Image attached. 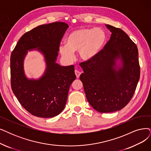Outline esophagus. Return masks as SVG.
I'll return each instance as SVG.
<instances>
[{
  "mask_svg": "<svg viewBox=\"0 0 151 151\" xmlns=\"http://www.w3.org/2000/svg\"><path fill=\"white\" fill-rule=\"evenodd\" d=\"M81 74V72L79 70H75V74H76V76L77 79H78V78H79Z\"/></svg>",
  "mask_w": 151,
  "mask_h": 151,
  "instance_id": "1",
  "label": "esophagus"
}]
</instances>
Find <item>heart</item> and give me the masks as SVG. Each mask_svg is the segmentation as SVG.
<instances>
[{
	"label": "heart",
	"mask_w": 151,
	"mask_h": 151,
	"mask_svg": "<svg viewBox=\"0 0 151 151\" xmlns=\"http://www.w3.org/2000/svg\"><path fill=\"white\" fill-rule=\"evenodd\" d=\"M106 40L107 35L103 29L81 28L70 32L65 38V45H61L59 49L61 55L67 58L79 51L80 58L88 61L99 55Z\"/></svg>",
	"instance_id": "heart-1"
}]
</instances>
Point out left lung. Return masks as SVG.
Masks as SVG:
<instances>
[{
	"mask_svg": "<svg viewBox=\"0 0 151 151\" xmlns=\"http://www.w3.org/2000/svg\"><path fill=\"white\" fill-rule=\"evenodd\" d=\"M111 33L99 55L81 63L80 76L86 98L100 113L120 110L134 95L140 77L136 45L122 29L105 25Z\"/></svg>",
	"mask_w": 151,
	"mask_h": 151,
	"instance_id": "obj_1",
	"label": "left lung"
}]
</instances>
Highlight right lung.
<instances>
[{"instance_id": "right-lung-1", "label": "right lung", "mask_w": 151, "mask_h": 151, "mask_svg": "<svg viewBox=\"0 0 151 151\" xmlns=\"http://www.w3.org/2000/svg\"><path fill=\"white\" fill-rule=\"evenodd\" d=\"M69 26L64 22L40 25L20 38L10 56L11 87L22 106L40 118H52L64 110L69 87L76 79L74 66L56 63L60 42ZM44 56L46 69L38 80L28 79L24 71V59L28 50Z\"/></svg>"}]
</instances>
